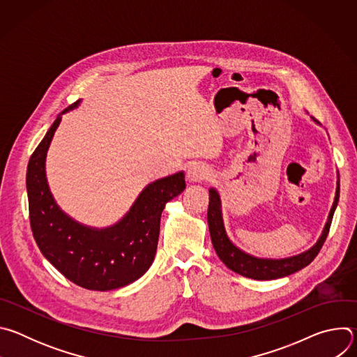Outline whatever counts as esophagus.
<instances>
[{
  "mask_svg": "<svg viewBox=\"0 0 357 357\" xmlns=\"http://www.w3.org/2000/svg\"><path fill=\"white\" fill-rule=\"evenodd\" d=\"M208 176H209V169L200 164H193L188 169V179L190 182H202L208 179Z\"/></svg>",
  "mask_w": 357,
  "mask_h": 357,
  "instance_id": "34e87169",
  "label": "esophagus"
}]
</instances>
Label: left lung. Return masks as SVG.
I'll return each mask as SVG.
<instances>
[{
  "instance_id": "1",
  "label": "left lung",
  "mask_w": 357,
  "mask_h": 357,
  "mask_svg": "<svg viewBox=\"0 0 357 357\" xmlns=\"http://www.w3.org/2000/svg\"><path fill=\"white\" fill-rule=\"evenodd\" d=\"M314 121H317L312 117ZM336 195L332 209L328 216V222L324 227V231L319 237V240L312 245L310 250L303 251L298 256L287 257V259H259L254 257L248 252H244L238 247H236L231 240L229 238L225 223H223V216H222V202L218 190L215 188L209 189V208H208V225H209V231H211V238L212 244L215 247V251L219 256V259L225 263L227 268L231 271L251 278V280H277L287 277L289 274H294L303 267H307L314 261V259L318 256V252L321 251L329 229L332 223V218L335 213V209L337 206L339 202V175H337V182H336Z\"/></svg>"
}]
</instances>
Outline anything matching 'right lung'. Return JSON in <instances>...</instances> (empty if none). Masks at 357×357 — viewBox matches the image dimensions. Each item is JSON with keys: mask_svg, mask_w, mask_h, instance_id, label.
<instances>
[{"mask_svg": "<svg viewBox=\"0 0 357 357\" xmlns=\"http://www.w3.org/2000/svg\"><path fill=\"white\" fill-rule=\"evenodd\" d=\"M79 103L80 100L56 117L31 155L26 171L29 222L40 252L59 273L86 289L110 291L134 282L151 267L162 211L167 202L186 188L185 174L181 171L151 182L127 215L110 227L96 229L76 222L56 205L50 193L45 161L62 114Z\"/></svg>", "mask_w": 357, "mask_h": 357, "instance_id": "obj_1", "label": "right lung"}]
</instances>
